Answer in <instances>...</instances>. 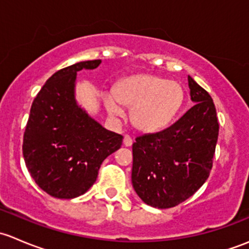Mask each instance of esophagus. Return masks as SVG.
Instances as JSON below:
<instances>
[{"label": "esophagus", "mask_w": 249, "mask_h": 249, "mask_svg": "<svg viewBox=\"0 0 249 249\" xmlns=\"http://www.w3.org/2000/svg\"><path fill=\"white\" fill-rule=\"evenodd\" d=\"M124 145H125V147H130V145H132L131 136H129V135H125V136H124Z\"/></svg>", "instance_id": "1"}]
</instances>
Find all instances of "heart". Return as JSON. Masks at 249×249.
<instances>
[{"label": "heart", "mask_w": 249, "mask_h": 249, "mask_svg": "<svg viewBox=\"0 0 249 249\" xmlns=\"http://www.w3.org/2000/svg\"><path fill=\"white\" fill-rule=\"evenodd\" d=\"M184 90L176 80L154 74H139L120 80L105 102L110 114L119 115L123 106L131 108L137 130L155 132L169 125L182 106Z\"/></svg>", "instance_id": "obj_1"}]
</instances>
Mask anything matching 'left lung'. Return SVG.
<instances>
[{"instance_id":"8db88e82","label":"left lung","mask_w":249,"mask_h":249,"mask_svg":"<svg viewBox=\"0 0 249 249\" xmlns=\"http://www.w3.org/2000/svg\"><path fill=\"white\" fill-rule=\"evenodd\" d=\"M194 106L175 124L136 137L132 185L147 205L171 208L195 194L213 166L219 124L211 95L188 76Z\"/></svg>"}]
</instances>
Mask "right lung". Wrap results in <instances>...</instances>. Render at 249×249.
<instances>
[{"instance_id": "1", "label": "right lung", "mask_w": 249, "mask_h": 249, "mask_svg": "<svg viewBox=\"0 0 249 249\" xmlns=\"http://www.w3.org/2000/svg\"><path fill=\"white\" fill-rule=\"evenodd\" d=\"M100 64L82 61L55 72L32 102L22 155L31 177L50 196L73 199L88 192L102 161L123 143L122 135L104 129L74 100L77 72Z\"/></svg>"}]
</instances>
